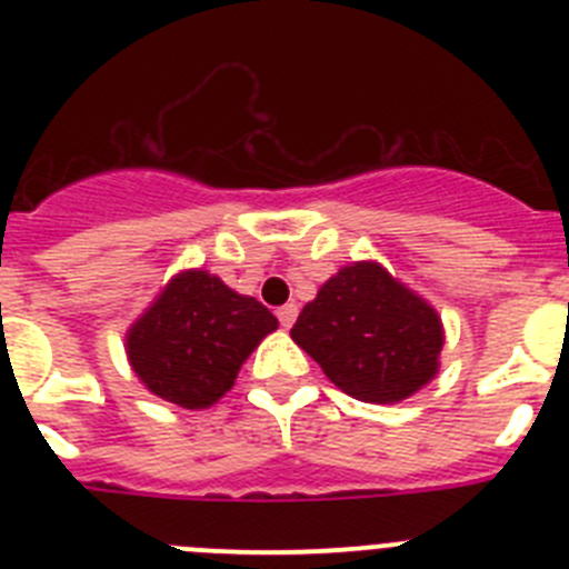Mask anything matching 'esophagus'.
I'll use <instances>...</instances> for the list:
<instances>
[{"mask_svg":"<svg viewBox=\"0 0 569 569\" xmlns=\"http://www.w3.org/2000/svg\"><path fill=\"white\" fill-rule=\"evenodd\" d=\"M276 316H279L281 328H293L296 316H299V308H296L293 301H290V305H284V308H279V310H276Z\"/></svg>","mask_w":569,"mask_h":569,"instance_id":"34e87169","label":"esophagus"}]
</instances>
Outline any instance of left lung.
<instances>
[{
	"instance_id": "1",
	"label": "left lung",
	"mask_w": 569,
	"mask_h": 569,
	"mask_svg": "<svg viewBox=\"0 0 569 569\" xmlns=\"http://www.w3.org/2000/svg\"><path fill=\"white\" fill-rule=\"evenodd\" d=\"M296 345L347 396L396 405L439 373L441 319L379 261L330 276L290 330Z\"/></svg>"
}]
</instances>
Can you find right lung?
<instances>
[{
    "instance_id": "add662e5",
    "label": "right lung",
    "mask_w": 569,
    "mask_h": 569,
    "mask_svg": "<svg viewBox=\"0 0 569 569\" xmlns=\"http://www.w3.org/2000/svg\"><path fill=\"white\" fill-rule=\"evenodd\" d=\"M279 328L253 296L230 290L208 270H182L130 325L124 350L150 393L204 410L233 387L259 341Z\"/></svg>"
}]
</instances>
